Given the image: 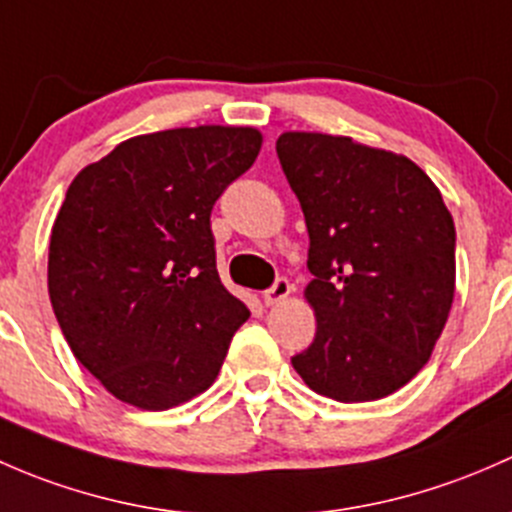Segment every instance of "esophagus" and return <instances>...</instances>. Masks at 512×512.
Wrapping results in <instances>:
<instances>
[{
	"instance_id": "obj_1",
	"label": "esophagus",
	"mask_w": 512,
	"mask_h": 512,
	"mask_svg": "<svg viewBox=\"0 0 512 512\" xmlns=\"http://www.w3.org/2000/svg\"><path fill=\"white\" fill-rule=\"evenodd\" d=\"M291 291H293L291 281H288L286 276H278L276 283H273V286L268 288L266 293H263V303H266V305L281 303L283 298H288V293H291Z\"/></svg>"
}]
</instances>
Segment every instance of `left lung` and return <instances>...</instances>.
<instances>
[{
    "label": "left lung",
    "instance_id": "8db88e82",
    "mask_svg": "<svg viewBox=\"0 0 512 512\" xmlns=\"http://www.w3.org/2000/svg\"><path fill=\"white\" fill-rule=\"evenodd\" d=\"M276 152L308 226L305 298L318 320L293 370L335 402L387 397L429 362L449 320L451 212L394 152L323 133H283Z\"/></svg>",
    "mask_w": 512,
    "mask_h": 512
}]
</instances>
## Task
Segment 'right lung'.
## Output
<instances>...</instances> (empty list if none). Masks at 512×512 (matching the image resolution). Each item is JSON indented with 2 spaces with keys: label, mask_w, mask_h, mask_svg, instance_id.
Segmentation results:
<instances>
[{
  "label": "right lung",
  "mask_w": 512,
  "mask_h": 512,
  "mask_svg": "<svg viewBox=\"0 0 512 512\" xmlns=\"http://www.w3.org/2000/svg\"><path fill=\"white\" fill-rule=\"evenodd\" d=\"M254 128L125 140L68 187L49 298L76 360L120 402L177 407L217 379L249 308L221 283L212 209L254 165Z\"/></svg>",
  "instance_id": "right-lung-1"
}]
</instances>
